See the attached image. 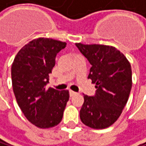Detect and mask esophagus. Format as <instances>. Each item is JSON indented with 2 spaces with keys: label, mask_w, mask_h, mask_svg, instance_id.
Listing matches in <instances>:
<instances>
[{
  "label": "esophagus",
  "mask_w": 146,
  "mask_h": 146,
  "mask_svg": "<svg viewBox=\"0 0 146 146\" xmlns=\"http://www.w3.org/2000/svg\"><path fill=\"white\" fill-rule=\"evenodd\" d=\"M69 94H70L71 97H72V96H74V95L76 94V93L74 92V91H69Z\"/></svg>",
  "instance_id": "34e87169"
}]
</instances>
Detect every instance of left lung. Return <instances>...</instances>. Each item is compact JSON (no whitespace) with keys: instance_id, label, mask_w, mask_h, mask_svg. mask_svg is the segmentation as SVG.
I'll list each match as a JSON object with an SVG mask.
<instances>
[{"instance_id":"8db88e82","label":"left lung","mask_w":146,"mask_h":146,"mask_svg":"<svg viewBox=\"0 0 146 146\" xmlns=\"http://www.w3.org/2000/svg\"><path fill=\"white\" fill-rule=\"evenodd\" d=\"M75 44L91 64L88 78L97 88L94 96L84 95L80 120L92 129L108 128L119 118L128 102L132 86L131 64L114 46Z\"/></svg>"}]
</instances>
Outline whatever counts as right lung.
<instances>
[{"label": "right lung", "instance_id": "right-lung-1", "mask_svg": "<svg viewBox=\"0 0 146 146\" xmlns=\"http://www.w3.org/2000/svg\"><path fill=\"white\" fill-rule=\"evenodd\" d=\"M66 42L38 37L16 54L11 67L12 87L16 102L27 120L41 129L58 125L69 100L68 90L46 88L57 53Z\"/></svg>", "mask_w": 146, "mask_h": 146}]
</instances>
